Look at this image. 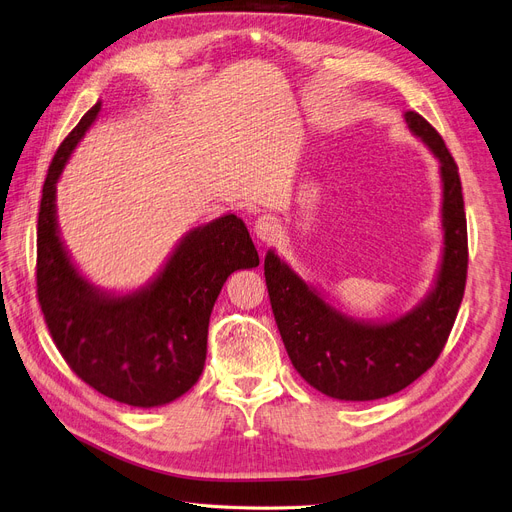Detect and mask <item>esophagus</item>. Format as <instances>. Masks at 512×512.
<instances>
[{
	"mask_svg": "<svg viewBox=\"0 0 512 512\" xmlns=\"http://www.w3.org/2000/svg\"><path fill=\"white\" fill-rule=\"evenodd\" d=\"M253 232L259 240L270 242L278 236V221L272 215H261L253 225Z\"/></svg>",
	"mask_w": 512,
	"mask_h": 512,
	"instance_id": "esophagus-1",
	"label": "esophagus"
}]
</instances>
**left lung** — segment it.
I'll use <instances>...</instances> for the list:
<instances>
[{"label":"left lung","mask_w":512,"mask_h":512,"mask_svg":"<svg viewBox=\"0 0 512 512\" xmlns=\"http://www.w3.org/2000/svg\"><path fill=\"white\" fill-rule=\"evenodd\" d=\"M405 122L439 160L443 189V251L424 299L396 318H354L331 306L325 293L274 249L263 261L272 312L293 367L312 388L337 401L384 399L418 380L439 358L464 297L468 238L458 166L420 113L407 111Z\"/></svg>","instance_id":"1"}]
</instances>
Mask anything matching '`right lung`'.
Here are the masks:
<instances>
[{
	"mask_svg": "<svg viewBox=\"0 0 512 512\" xmlns=\"http://www.w3.org/2000/svg\"><path fill=\"white\" fill-rule=\"evenodd\" d=\"M101 101L61 143L37 219V299L56 348L82 380L130 407L177 401L202 375L208 320L225 280L259 266L240 217L225 213L192 227L164 266L135 291H105L75 266L56 219V183Z\"/></svg>",
	"mask_w": 512,
	"mask_h": 512,
	"instance_id": "1",
	"label": "right lung"
}]
</instances>
